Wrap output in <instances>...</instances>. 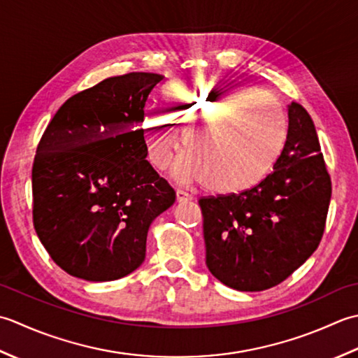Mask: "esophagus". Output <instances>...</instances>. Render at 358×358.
<instances>
[{"label": "esophagus", "mask_w": 358, "mask_h": 358, "mask_svg": "<svg viewBox=\"0 0 358 358\" xmlns=\"http://www.w3.org/2000/svg\"><path fill=\"white\" fill-rule=\"evenodd\" d=\"M176 196H178V201L179 202H188V201L193 199V196L189 194V193H187V192H184V189H178Z\"/></svg>", "instance_id": "obj_1"}]
</instances>
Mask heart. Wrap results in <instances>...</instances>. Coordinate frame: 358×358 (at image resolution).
Masks as SVG:
<instances>
[{"mask_svg": "<svg viewBox=\"0 0 358 358\" xmlns=\"http://www.w3.org/2000/svg\"><path fill=\"white\" fill-rule=\"evenodd\" d=\"M173 120L187 134L189 152L178 164L184 182H206L217 193H241L271 171L287 137L281 103L255 87H231L213 80H185L165 92ZM150 159L169 169L182 134L157 108L145 111Z\"/></svg>", "mask_w": 358, "mask_h": 358, "instance_id": "obj_1", "label": "heart"}]
</instances>
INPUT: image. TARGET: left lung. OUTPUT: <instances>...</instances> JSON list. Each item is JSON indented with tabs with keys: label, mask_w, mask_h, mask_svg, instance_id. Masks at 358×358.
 I'll use <instances>...</instances> for the list:
<instances>
[{
	"label": "left lung",
	"mask_w": 358,
	"mask_h": 358,
	"mask_svg": "<svg viewBox=\"0 0 358 358\" xmlns=\"http://www.w3.org/2000/svg\"><path fill=\"white\" fill-rule=\"evenodd\" d=\"M273 171L245 192L201 198L206 264L241 292L282 282L317 250L332 184L309 113L292 101Z\"/></svg>",
	"instance_id": "obj_1"
}]
</instances>
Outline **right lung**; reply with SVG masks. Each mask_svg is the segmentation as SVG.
<instances>
[{"label": "right lung", "mask_w": 358, "mask_h": 358, "mask_svg": "<svg viewBox=\"0 0 358 358\" xmlns=\"http://www.w3.org/2000/svg\"><path fill=\"white\" fill-rule=\"evenodd\" d=\"M165 77L129 72L68 99L32 166L34 227L58 267L113 281L145 259L151 222L176 192L147 160L145 105Z\"/></svg>", "instance_id": "right-lung-1"}]
</instances>
